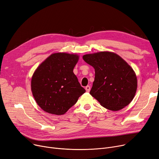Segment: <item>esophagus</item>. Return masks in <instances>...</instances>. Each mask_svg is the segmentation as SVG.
I'll use <instances>...</instances> for the list:
<instances>
[{
  "instance_id": "1",
  "label": "esophagus",
  "mask_w": 159,
  "mask_h": 159,
  "mask_svg": "<svg viewBox=\"0 0 159 159\" xmlns=\"http://www.w3.org/2000/svg\"><path fill=\"white\" fill-rule=\"evenodd\" d=\"M85 89H86L87 92H89V91H90V86H86Z\"/></svg>"
}]
</instances>
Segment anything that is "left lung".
Returning <instances> with one entry per match:
<instances>
[{
	"instance_id": "1",
	"label": "left lung",
	"mask_w": 159,
	"mask_h": 159,
	"mask_svg": "<svg viewBox=\"0 0 159 159\" xmlns=\"http://www.w3.org/2000/svg\"><path fill=\"white\" fill-rule=\"evenodd\" d=\"M82 58L95 69L89 93L102 106L119 111L132 101L137 88V76L123 58L109 52L87 54Z\"/></svg>"
}]
</instances>
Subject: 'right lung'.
<instances>
[{"instance_id":"add662e5","label":"right lung","mask_w":159,"mask_h":159,"mask_svg":"<svg viewBox=\"0 0 159 159\" xmlns=\"http://www.w3.org/2000/svg\"><path fill=\"white\" fill-rule=\"evenodd\" d=\"M79 56L56 53L42 62L33 73L31 88L37 104L44 111L63 115L86 90L73 73Z\"/></svg>"}]
</instances>
